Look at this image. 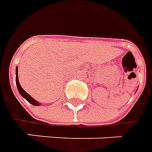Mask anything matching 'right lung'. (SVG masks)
Listing matches in <instances>:
<instances>
[{"instance_id":"obj_1","label":"right lung","mask_w":152,"mask_h":152,"mask_svg":"<svg viewBox=\"0 0 152 152\" xmlns=\"http://www.w3.org/2000/svg\"><path fill=\"white\" fill-rule=\"evenodd\" d=\"M15 82H16V86H17L18 91H19V93L20 94V96L22 97H24L29 103H31L33 106H39L40 105V103L37 102L36 100H34L27 92H26L24 89L21 87V86L20 85L19 80H18V67H16V69H15Z\"/></svg>"}]
</instances>
